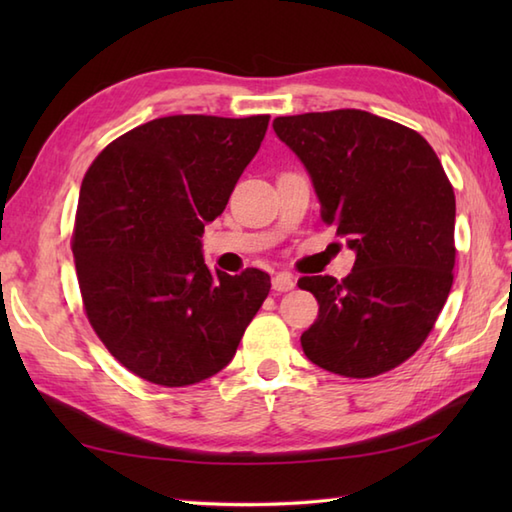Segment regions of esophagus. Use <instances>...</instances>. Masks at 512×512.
I'll return each instance as SVG.
<instances>
[{"mask_svg":"<svg viewBox=\"0 0 512 512\" xmlns=\"http://www.w3.org/2000/svg\"><path fill=\"white\" fill-rule=\"evenodd\" d=\"M295 284H297L295 277L286 273V270H284V273H277L273 277V290H277V292H288V290L295 288Z\"/></svg>","mask_w":512,"mask_h":512,"instance_id":"obj_1","label":"esophagus"}]
</instances>
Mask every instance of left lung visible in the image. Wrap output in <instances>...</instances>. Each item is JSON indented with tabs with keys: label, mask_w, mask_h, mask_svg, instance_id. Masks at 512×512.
Returning <instances> with one entry per match:
<instances>
[{
	"label": "left lung",
	"mask_w": 512,
	"mask_h": 512,
	"mask_svg": "<svg viewBox=\"0 0 512 512\" xmlns=\"http://www.w3.org/2000/svg\"><path fill=\"white\" fill-rule=\"evenodd\" d=\"M321 202L356 253L343 281L301 277L319 319L301 334L314 365L372 378L405 363L433 330L455 266V195L436 151L413 129L363 110L275 118Z\"/></svg>",
	"instance_id": "obj_1"
}]
</instances>
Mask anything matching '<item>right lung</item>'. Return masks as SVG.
<instances>
[{"label": "right lung", "mask_w": 512, "mask_h": 512, "mask_svg": "<svg viewBox=\"0 0 512 512\" xmlns=\"http://www.w3.org/2000/svg\"><path fill=\"white\" fill-rule=\"evenodd\" d=\"M268 121L156 118L116 138L85 173L72 235L85 314L116 361L149 383L184 387L220 372L268 297V273H213L200 239Z\"/></svg>", "instance_id": "1"}]
</instances>
